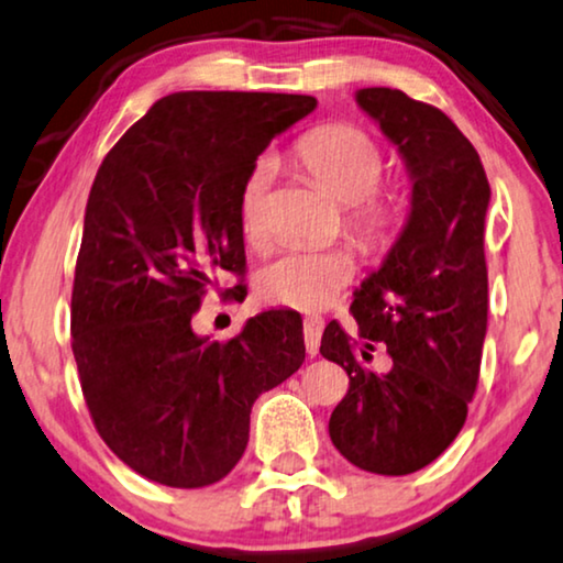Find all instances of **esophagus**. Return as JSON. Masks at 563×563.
Instances as JSON below:
<instances>
[{
  "mask_svg": "<svg viewBox=\"0 0 563 563\" xmlns=\"http://www.w3.org/2000/svg\"><path fill=\"white\" fill-rule=\"evenodd\" d=\"M321 331H323V319L321 316H308L303 323V339H306V352L316 357L319 354V344H321Z\"/></svg>",
  "mask_w": 563,
  "mask_h": 563,
  "instance_id": "esophagus-1",
  "label": "esophagus"
}]
</instances>
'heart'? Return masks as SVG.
I'll return each instance as SVG.
<instances>
[{"label": "heart", "mask_w": 563, "mask_h": 563, "mask_svg": "<svg viewBox=\"0 0 563 563\" xmlns=\"http://www.w3.org/2000/svg\"><path fill=\"white\" fill-rule=\"evenodd\" d=\"M296 155L339 203L350 206V227L364 247H383L390 240L400 206L393 196H375L385 157L367 132L352 124L319 126L298 140ZM271 180L273 163L267 157L257 161L244 178L240 224L250 244H260L265 236ZM352 275L354 260L350 252L288 247L260 271L257 290L267 303L323 308L352 280Z\"/></svg>", "instance_id": "1"}]
</instances>
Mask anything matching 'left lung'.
Listing matches in <instances>:
<instances>
[{"mask_svg": "<svg viewBox=\"0 0 563 563\" xmlns=\"http://www.w3.org/2000/svg\"><path fill=\"white\" fill-rule=\"evenodd\" d=\"M354 101L398 150L410 206L398 240L354 290L357 342L336 321L323 329L321 354L350 375L329 437L360 470L400 477L446 451L477 387L489 184L477 150L437 107L385 86ZM375 343L391 357L385 371L371 367Z\"/></svg>", "mask_w": 563, "mask_h": 563, "instance_id": "left-lung-1", "label": "left lung"}]
</instances>
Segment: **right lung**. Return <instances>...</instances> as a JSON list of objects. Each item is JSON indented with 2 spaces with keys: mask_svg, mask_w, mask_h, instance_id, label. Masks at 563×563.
Returning a JSON list of instances; mask_svg holds the SVG:
<instances>
[{
  "mask_svg": "<svg viewBox=\"0 0 563 563\" xmlns=\"http://www.w3.org/2000/svg\"><path fill=\"white\" fill-rule=\"evenodd\" d=\"M313 109L298 93H170L93 178L70 298L74 357L99 437L157 485L224 479L247 449L255 400L306 360L290 308L252 316L227 344L196 334L191 319L206 285L244 267V178Z\"/></svg>",
  "mask_w": 563,
  "mask_h": 563,
  "instance_id": "right-lung-1",
  "label": "right lung"
}]
</instances>
